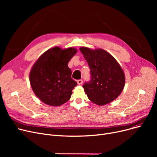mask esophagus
I'll list each match as a JSON object with an SVG mask.
<instances>
[{
    "label": "esophagus",
    "mask_w": 157,
    "mask_h": 157,
    "mask_svg": "<svg viewBox=\"0 0 157 157\" xmlns=\"http://www.w3.org/2000/svg\"><path fill=\"white\" fill-rule=\"evenodd\" d=\"M77 83L78 85H81L82 83H83V80L82 79H78L77 80Z\"/></svg>",
    "instance_id": "34e87169"
}]
</instances>
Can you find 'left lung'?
Listing matches in <instances>:
<instances>
[{
	"label": "left lung",
	"instance_id": "obj_1",
	"mask_svg": "<svg viewBox=\"0 0 157 157\" xmlns=\"http://www.w3.org/2000/svg\"><path fill=\"white\" fill-rule=\"evenodd\" d=\"M80 52L90 69V80L83 85L89 99L99 105L116 99L124 88L125 81L119 63L102 49L92 50L82 47Z\"/></svg>",
	"mask_w": 157,
	"mask_h": 157
}]
</instances>
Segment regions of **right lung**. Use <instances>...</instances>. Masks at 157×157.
Here are the masks:
<instances>
[{
  "mask_svg": "<svg viewBox=\"0 0 157 157\" xmlns=\"http://www.w3.org/2000/svg\"><path fill=\"white\" fill-rule=\"evenodd\" d=\"M76 52L73 48L62 49L55 47L46 51L36 61L30 73V82L41 101L59 106L70 99L77 83L71 78L68 63Z\"/></svg>",
  "mask_w": 157,
  "mask_h": 157,
  "instance_id": "right-lung-1",
  "label": "right lung"
}]
</instances>
